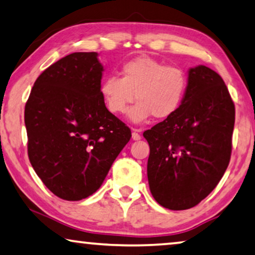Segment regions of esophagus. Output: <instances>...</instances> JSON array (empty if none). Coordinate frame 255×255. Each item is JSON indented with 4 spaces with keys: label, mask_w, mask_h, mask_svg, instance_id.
I'll return each instance as SVG.
<instances>
[{
    "label": "esophagus",
    "mask_w": 255,
    "mask_h": 255,
    "mask_svg": "<svg viewBox=\"0 0 255 255\" xmlns=\"http://www.w3.org/2000/svg\"><path fill=\"white\" fill-rule=\"evenodd\" d=\"M131 138L134 140H138L140 139V135L137 129H132V132H131Z\"/></svg>",
    "instance_id": "34e87169"
}]
</instances>
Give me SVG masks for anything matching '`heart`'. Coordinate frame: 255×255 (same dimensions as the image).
Masks as SVG:
<instances>
[{
	"label": "heart",
	"mask_w": 255,
	"mask_h": 255,
	"mask_svg": "<svg viewBox=\"0 0 255 255\" xmlns=\"http://www.w3.org/2000/svg\"><path fill=\"white\" fill-rule=\"evenodd\" d=\"M120 75L111 74L102 80L101 96L113 115L126 112L136 98L137 102L128 112V119L134 124L144 123L151 116L157 119L173 116L187 94V72L150 56L128 60L121 67Z\"/></svg>",
	"instance_id": "1"
}]
</instances>
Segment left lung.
<instances>
[{"instance_id":"1","label":"left lung","mask_w":255,"mask_h":255,"mask_svg":"<svg viewBox=\"0 0 255 255\" xmlns=\"http://www.w3.org/2000/svg\"><path fill=\"white\" fill-rule=\"evenodd\" d=\"M187 94L173 116L144 131L150 145L147 180L158 204L188 210L206 198L230 161L235 104L210 67L189 70Z\"/></svg>"}]
</instances>
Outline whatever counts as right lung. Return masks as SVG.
<instances>
[{
	"label": "right lung",
	"mask_w": 255,
	"mask_h": 255,
	"mask_svg": "<svg viewBox=\"0 0 255 255\" xmlns=\"http://www.w3.org/2000/svg\"><path fill=\"white\" fill-rule=\"evenodd\" d=\"M97 56L73 52L45 68L25 105L30 164L64 200L96 192L131 137L101 96L104 68Z\"/></svg>",
	"instance_id": "add662e5"
}]
</instances>
